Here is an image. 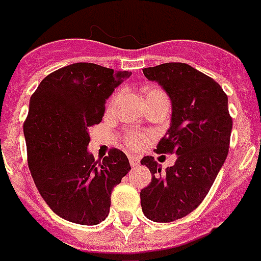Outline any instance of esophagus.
Returning <instances> with one entry per match:
<instances>
[{
	"instance_id": "1",
	"label": "esophagus",
	"mask_w": 261,
	"mask_h": 261,
	"mask_svg": "<svg viewBox=\"0 0 261 261\" xmlns=\"http://www.w3.org/2000/svg\"><path fill=\"white\" fill-rule=\"evenodd\" d=\"M128 160H130L131 167H138L139 166V159L137 156H130V157H128Z\"/></svg>"
}]
</instances>
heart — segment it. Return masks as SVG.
<instances>
[{
	"mask_svg": "<svg viewBox=\"0 0 261 261\" xmlns=\"http://www.w3.org/2000/svg\"><path fill=\"white\" fill-rule=\"evenodd\" d=\"M116 99V97H113L112 102ZM156 101H167L168 102V97L163 90L157 89V87H150L148 90H145V102L150 104V102H156ZM126 144L128 148L131 149H141L146 142V138L144 135L138 134V133H128L126 135Z\"/></svg>",
	"mask_w": 261,
	"mask_h": 261,
	"instance_id": "b5f03b06",
	"label": "heart"
}]
</instances>
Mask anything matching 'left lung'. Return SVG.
I'll return each mask as SVG.
<instances>
[{
  "instance_id": "8db88e82",
  "label": "left lung",
  "mask_w": 261,
  "mask_h": 261,
  "mask_svg": "<svg viewBox=\"0 0 261 261\" xmlns=\"http://www.w3.org/2000/svg\"><path fill=\"white\" fill-rule=\"evenodd\" d=\"M172 105L170 128L157 145V153H175L176 162L162 171L154 157L141 160L152 182L141 190V206L148 219L174 222L200 205L227 157L232 120L228 98L212 77L185 63H166L144 68Z\"/></svg>"
}]
</instances>
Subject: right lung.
<instances>
[{
	"label": "right lung",
	"mask_w": 261,
	"mask_h": 261,
	"mask_svg": "<svg viewBox=\"0 0 261 261\" xmlns=\"http://www.w3.org/2000/svg\"><path fill=\"white\" fill-rule=\"evenodd\" d=\"M131 72L75 63L47 75L30 98L24 138L34 184L60 218L94 226L109 214L113 188L131 170L122 150L102 162L89 150V128L102 120L105 102Z\"/></svg>",
	"instance_id": "obj_1"
}]
</instances>
